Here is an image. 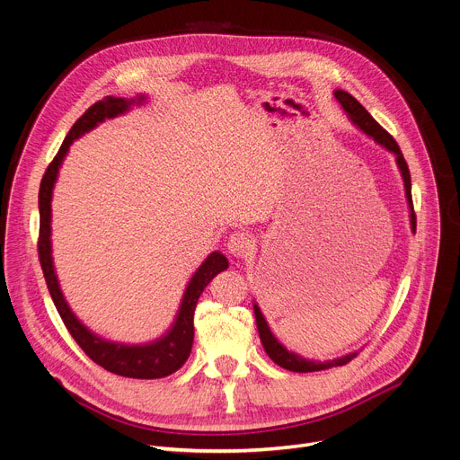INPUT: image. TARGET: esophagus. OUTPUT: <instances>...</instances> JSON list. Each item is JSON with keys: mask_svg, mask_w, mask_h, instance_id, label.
Returning <instances> with one entry per match:
<instances>
[{"mask_svg": "<svg viewBox=\"0 0 460 460\" xmlns=\"http://www.w3.org/2000/svg\"><path fill=\"white\" fill-rule=\"evenodd\" d=\"M227 249H229V253H233L234 257H245L255 249V238L247 231H234L229 236Z\"/></svg>", "mask_w": 460, "mask_h": 460, "instance_id": "obj_1", "label": "esophagus"}]
</instances>
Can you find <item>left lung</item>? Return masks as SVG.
I'll use <instances>...</instances> for the list:
<instances>
[{
	"label": "left lung",
	"mask_w": 460,
	"mask_h": 460,
	"mask_svg": "<svg viewBox=\"0 0 460 460\" xmlns=\"http://www.w3.org/2000/svg\"><path fill=\"white\" fill-rule=\"evenodd\" d=\"M333 97L338 99V102L343 106V110L349 113L350 120L356 124V127L359 130H363L367 136H370L376 143H380L382 146H385L389 152H393L396 155V163L400 166V172H402V178H403V185H405V196H407V201H409V207H411V227L412 231L416 229V215L412 211V196H411V174H409V166H407V161L403 159V154L398 146V143L394 141V137L384 130L378 122L374 120V117L347 92L343 90H336L333 92ZM255 319H257V328H259V336H261V341H262V347L266 350V354L282 368L286 370H291V372H312V370H324V368H330V367H341V365H347L349 361H352L358 352H352V354H347L343 358H338V359H332V361H312V359H305L301 356H297L296 352H289L286 347H282L277 338L271 333L261 308L255 305Z\"/></svg>",
	"instance_id": "8db88e82"
}]
</instances>
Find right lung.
Masks as SVG:
<instances>
[{
  "label": "right lung",
  "mask_w": 460,
  "mask_h": 460,
  "mask_svg": "<svg viewBox=\"0 0 460 460\" xmlns=\"http://www.w3.org/2000/svg\"><path fill=\"white\" fill-rule=\"evenodd\" d=\"M145 97H139L136 101H127L120 97H106L93 106H90L84 115H82L66 136L60 150L57 152L55 159L49 163L48 171L41 178L40 183V192H38V208H40V236H38V259L41 264V271H44L46 284L51 294V299L69 330L71 338L76 341V345L86 352L90 359H93L97 365L102 368L119 374V376H127V378H137V380H155V378H164V376H171L178 368L183 367L187 361L192 341H194V310L198 305V299L201 296L203 288L211 282L220 271L227 270L229 262L227 259L220 253L215 252L205 259V262L198 268V271L192 275L185 296L176 317V323L172 328L164 333V336L154 343L148 345H120V343H111L97 338L95 333H92L84 324H82L75 314L69 310L57 275L53 268V257H51V196H53V187L58 176L60 164L69 150V145L80 137L82 134H86L88 130L95 128L99 122L104 119H111L115 115H120L127 111L134 102H141Z\"/></svg>",
  "instance_id": "1"
}]
</instances>
